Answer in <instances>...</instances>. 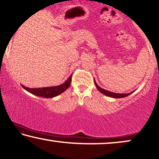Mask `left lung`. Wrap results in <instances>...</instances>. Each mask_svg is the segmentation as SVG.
Wrapping results in <instances>:
<instances>
[{
	"instance_id": "1",
	"label": "left lung",
	"mask_w": 159,
	"mask_h": 159,
	"mask_svg": "<svg viewBox=\"0 0 159 159\" xmlns=\"http://www.w3.org/2000/svg\"><path fill=\"white\" fill-rule=\"evenodd\" d=\"M94 84H95L96 87H97V89L99 90V91L101 92L102 94H105V95L108 96V97H110V98H125V97H127V96L129 95L131 93H133L134 92H130V93L128 94H121V93H115V92H111L110 91H107V90H105L103 89H102L101 87H100L98 85L97 83H96L95 80H94Z\"/></svg>"
}]
</instances>
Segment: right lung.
Instances as JSON below:
<instances>
[{"label":"right lung","instance_id":"right-lung-1","mask_svg":"<svg viewBox=\"0 0 159 159\" xmlns=\"http://www.w3.org/2000/svg\"><path fill=\"white\" fill-rule=\"evenodd\" d=\"M72 75H70L69 78H67V81L65 83L59 86H49V87H43V88H29L26 86L22 85V87L26 91L30 93L34 94V95L39 96V97H43L45 98H51L56 96L59 95L62 92H64L66 89H68L71 83Z\"/></svg>","mask_w":159,"mask_h":159}]
</instances>
